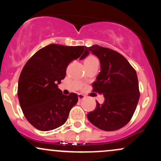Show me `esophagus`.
Masks as SVG:
<instances>
[{"label": "esophagus", "instance_id": "34e87169", "mask_svg": "<svg viewBox=\"0 0 161 161\" xmlns=\"http://www.w3.org/2000/svg\"><path fill=\"white\" fill-rule=\"evenodd\" d=\"M78 97H79V101H82V100H84L85 98H86V96L82 95V94H79Z\"/></svg>", "mask_w": 161, "mask_h": 161}]
</instances>
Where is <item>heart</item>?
I'll return each mask as SVG.
<instances>
[{
    "mask_svg": "<svg viewBox=\"0 0 161 161\" xmlns=\"http://www.w3.org/2000/svg\"><path fill=\"white\" fill-rule=\"evenodd\" d=\"M96 61H97V58H96V57H93V56L88 57L86 59V60H85V63H86V64H91V63H94V62H96Z\"/></svg>",
    "mask_w": 161,
    "mask_h": 161,
    "instance_id": "obj_1",
    "label": "heart"
}]
</instances>
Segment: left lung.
I'll list each match as a JSON object with an SVG mask.
<instances>
[{
  "mask_svg": "<svg viewBox=\"0 0 161 161\" xmlns=\"http://www.w3.org/2000/svg\"><path fill=\"white\" fill-rule=\"evenodd\" d=\"M99 58L101 72L92 83L93 92L103 94L104 102L97 101L95 110L87 117L94 125L104 131H114L130 121L140 97L136 70L123 55L97 45L87 47Z\"/></svg>",
  "mask_w": 161,
  "mask_h": 161,
  "instance_id": "8db88e82",
  "label": "left lung"
}]
</instances>
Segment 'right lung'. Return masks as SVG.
Wrapping results in <instances>:
<instances>
[{
  "mask_svg": "<svg viewBox=\"0 0 161 161\" xmlns=\"http://www.w3.org/2000/svg\"><path fill=\"white\" fill-rule=\"evenodd\" d=\"M88 53L84 46L51 44L26 62L20 73L17 94L24 116L35 128L50 131L66 123L78 95H64L57 84L65 78L69 64Z\"/></svg>",
  "mask_w": 161,
  "mask_h": 161,
  "instance_id": "right-lung-1",
  "label": "right lung"
}]
</instances>
